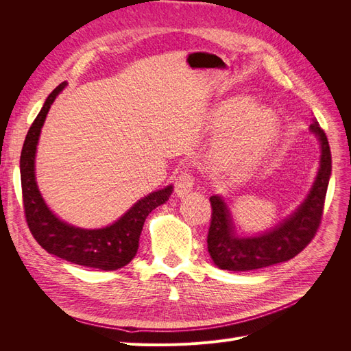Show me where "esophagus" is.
Wrapping results in <instances>:
<instances>
[{
  "mask_svg": "<svg viewBox=\"0 0 351 351\" xmlns=\"http://www.w3.org/2000/svg\"><path fill=\"white\" fill-rule=\"evenodd\" d=\"M193 186H195V177L190 173L184 171L176 180V195L178 197H184L186 195L192 192Z\"/></svg>",
  "mask_w": 351,
  "mask_h": 351,
  "instance_id": "34e87169",
  "label": "esophagus"
}]
</instances>
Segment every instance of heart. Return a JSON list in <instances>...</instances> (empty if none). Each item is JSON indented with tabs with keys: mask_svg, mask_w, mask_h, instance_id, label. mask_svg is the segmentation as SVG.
<instances>
[{
	"mask_svg": "<svg viewBox=\"0 0 351 351\" xmlns=\"http://www.w3.org/2000/svg\"><path fill=\"white\" fill-rule=\"evenodd\" d=\"M209 127L226 132L218 146V162L237 174L247 173L268 155L280 132L277 117L259 105L239 99L212 114Z\"/></svg>",
	"mask_w": 351,
	"mask_h": 351,
	"instance_id": "obj_1",
	"label": "heart"
}]
</instances>
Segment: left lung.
Here are the masks:
<instances>
[{
	"instance_id": "1",
	"label": "left lung",
	"mask_w": 351,
	"mask_h": 351,
	"mask_svg": "<svg viewBox=\"0 0 351 351\" xmlns=\"http://www.w3.org/2000/svg\"><path fill=\"white\" fill-rule=\"evenodd\" d=\"M309 129L321 143L319 169L303 204L281 224L259 236L239 237L226 202L221 196H210L208 252L218 268L236 272L271 267L297 256L315 237L324 214L332 165L326 134L319 123L313 119Z\"/></svg>"
}]
</instances>
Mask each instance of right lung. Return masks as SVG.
<instances>
[{"instance_id": "right-lung-1", "label": "right lung", "mask_w": 351, "mask_h": 351, "mask_svg": "<svg viewBox=\"0 0 351 351\" xmlns=\"http://www.w3.org/2000/svg\"><path fill=\"white\" fill-rule=\"evenodd\" d=\"M64 88L66 82L58 84L49 93L44 107L30 125L20 155V178L26 222L32 236L48 253L82 267L115 271L125 267L136 256L146 217L155 208L165 204L173 193V186H167L137 200L114 224L98 230L70 226L52 214L36 184L35 155L47 114Z\"/></svg>"}]
</instances>
